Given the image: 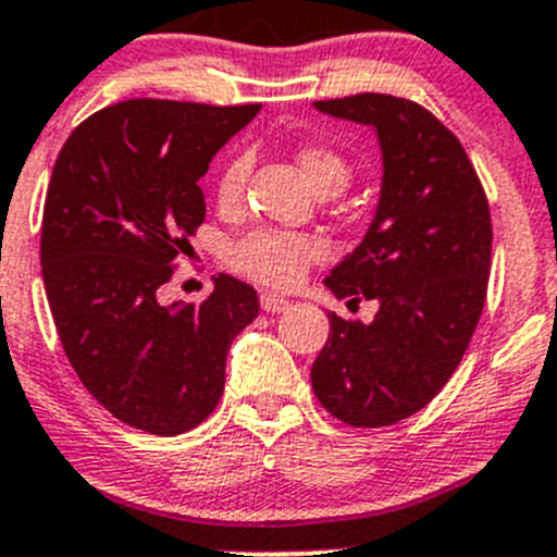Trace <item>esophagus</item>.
Listing matches in <instances>:
<instances>
[{
    "instance_id": "1",
    "label": "esophagus",
    "mask_w": 557,
    "mask_h": 557,
    "mask_svg": "<svg viewBox=\"0 0 557 557\" xmlns=\"http://www.w3.org/2000/svg\"><path fill=\"white\" fill-rule=\"evenodd\" d=\"M261 308L267 310V313H283V310L288 308V299H283V296L277 294H261Z\"/></svg>"
}]
</instances>
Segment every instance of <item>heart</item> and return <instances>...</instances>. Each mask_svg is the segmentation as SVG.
Returning a JSON list of instances; mask_svg holds the SVG:
<instances>
[{
  "mask_svg": "<svg viewBox=\"0 0 557 557\" xmlns=\"http://www.w3.org/2000/svg\"><path fill=\"white\" fill-rule=\"evenodd\" d=\"M296 161L302 168L305 178L319 191H341L349 184L351 168L337 150L324 145H302ZM249 156L233 153L222 164L216 175V202L222 208H233L242 202L244 186L249 178ZM326 255V244L313 233L277 231V227H258L231 244L227 263L233 272L255 280V283L272 285V288H290L305 277L313 263Z\"/></svg>",
  "mask_w": 557,
  "mask_h": 557,
  "instance_id": "b5f03b06",
  "label": "heart"
}]
</instances>
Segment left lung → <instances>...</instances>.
I'll list each match as a JSON object with an SVG mask.
<instances>
[{"instance_id": "left-lung-1", "label": "left lung", "mask_w": 557, "mask_h": 557, "mask_svg": "<svg viewBox=\"0 0 557 557\" xmlns=\"http://www.w3.org/2000/svg\"><path fill=\"white\" fill-rule=\"evenodd\" d=\"M315 109L376 128L384 175L366 238L324 280L349 308L379 310L371 324L330 313L310 382L332 418L382 429L423 409L470 346L490 285V200L456 134L420 103L360 92Z\"/></svg>"}]
</instances>
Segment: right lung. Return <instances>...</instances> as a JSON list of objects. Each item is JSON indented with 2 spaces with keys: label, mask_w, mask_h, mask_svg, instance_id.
I'll use <instances>...</instances> for the list:
<instances>
[{
  "label": "right lung",
  "mask_w": 557,
  "mask_h": 557,
  "mask_svg": "<svg viewBox=\"0 0 557 557\" xmlns=\"http://www.w3.org/2000/svg\"><path fill=\"white\" fill-rule=\"evenodd\" d=\"M258 109L132 98L79 123L54 161L40 267L57 335L87 393L132 429L200 425L233 337L258 315L255 288L231 274L200 305H161L206 220L197 181Z\"/></svg>",
  "instance_id": "right-lung-1"
}]
</instances>
